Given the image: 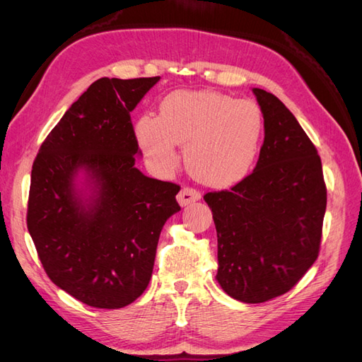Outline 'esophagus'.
<instances>
[{
    "label": "esophagus",
    "instance_id": "obj_1",
    "mask_svg": "<svg viewBox=\"0 0 362 362\" xmlns=\"http://www.w3.org/2000/svg\"><path fill=\"white\" fill-rule=\"evenodd\" d=\"M177 199L180 202L181 206H185L189 205L190 202H194V201H199L201 199V192L196 190V189H192V187H182L177 196Z\"/></svg>",
    "mask_w": 362,
    "mask_h": 362
}]
</instances>
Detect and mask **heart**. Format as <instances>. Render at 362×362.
Masks as SVG:
<instances>
[{
	"label": "heart",
	"instance_id": "heart-1",
	"mask_svg": "<svg viewBox=\"0 0 362 362\" xmlns=\"http://www.w3.org/2000/svg\"><path fill=\"white\" fill-rule=\"evenodd\" d=\"M264 120L258 104L234 100L218 92L169 93L158 117L144 115L136 137L146 158L157 169L170 170L178 163L177 144L196 180L226 187L243 180L258 156Z\"/></svg>",
	"mask_w": 362,
	"mask_h": 362
}]
</instances>
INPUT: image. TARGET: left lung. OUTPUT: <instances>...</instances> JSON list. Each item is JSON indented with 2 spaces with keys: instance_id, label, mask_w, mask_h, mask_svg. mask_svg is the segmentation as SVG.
I'll return each instance as SVG.
<instances>
[{
  "instance_id": "left-lung-1",
  "label": "left lung",
  "mask_w": 362,
  "mask_h": 362,
  "mask_svg": "<svg viewBox=\"0 0 362 362\" xmlns=\"http://www.w3.org/2000/svg\"><path fill=\"white\" fill-rule=\"evenodd\" d=\"M264 117L254 172L208 192L217 231L216 279L231 298L261 303L290 291L319 257L326 184L310 137L278 98L252 90Z\"/></svg>"
}]
</instances>
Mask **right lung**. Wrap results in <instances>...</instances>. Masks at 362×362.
I'll return each instance as SVG.
<instances>
[{"label":"right lung","mask_w":362,"mask_h":362,"mask_svg":"<svg viewBox=\"0 0 362 362\" xmlns=\"http://www.w3.org/2000/svg\"><path fill=\"white\" fill-rule=\"evenodd\" d=\"M158 80H96L33 163L27 228L37 257L57 287L95 308H122L146 290L161 228L181 210L178 184L134 166L129 113ZM80 168L94 184L89 200L74 189Z\"/></svg>","instance_id":"obj_1"}]
</instances>
